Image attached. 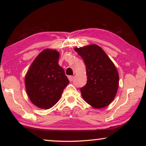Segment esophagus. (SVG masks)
<instances>
[{"label":"esophagus","instance_id":"obj_1","mask_svg":"<svg viewBox=\"0 0 146 146\" xmlns=\"http://www.w3.org/2000/svg\"><path fill=\"white\" fill-rule=\"evenodd\" d=\"M68 78H69V80H70V82H72L73 80V76H69Z\"/></svg>","mask_w":146,"mask_h":146}]
</instances>
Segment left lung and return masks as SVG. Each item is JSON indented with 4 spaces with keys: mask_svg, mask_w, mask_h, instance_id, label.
<instances>
[{
    "mask_svg": "<svg viewBox=\"0 0 146 146\" xmlns=\"http://www.w3.org/2000/svg\"><path fill=\"white\" fill-rule=\"evenodd\" d=\"M74 49L86 67L87 84L80 88L84 100L94 108L106 107L115 98L118 88L119 75L115 64L97 44Z\"/></svg>",
    "mask_w": 146,
    "mask_h": 146,
    "instance_id": "1",
    "label": "left lung"
}]
</instances>
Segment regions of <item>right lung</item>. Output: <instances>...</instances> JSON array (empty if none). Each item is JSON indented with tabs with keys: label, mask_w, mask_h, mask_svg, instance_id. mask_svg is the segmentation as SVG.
<instances>
[{
	"label": "right lung",
	"mask_w": 146,
	"mask_h": 146,
	"mask_svg": "<svg viewBox=\"0 0 146 146\" xmlns=\"http://www.w3.org/2000/svg\"><path fill=\"white\" fill-rule=\"evenodd\" d=\"M59 52L46 49L38 54L25 76V86L31 102L41 109L52 108L60 100L70 81L58 65Z\"/></svg>",
	"instance_id": "right-lung-1"
}]
</instances>
